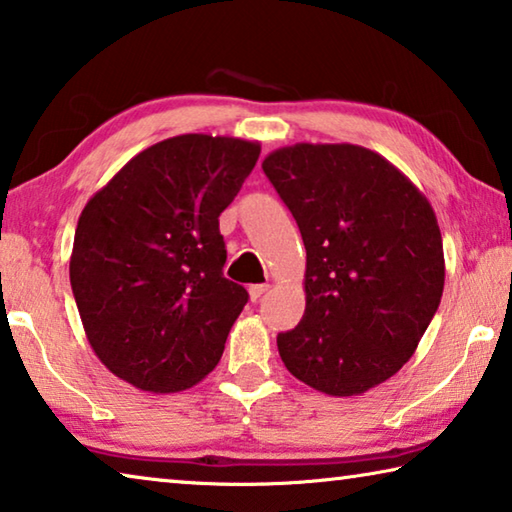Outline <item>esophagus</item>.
<instances>
[{"mask_svg":"<svg viewBox=\"0 0 512 512\" xmlns=\"http://www.w3.org/2000/svg\"><path fill=\"white\" fill-rule=\"evenodd\" d=\"M268 289H271V287H268V284H253V287L248 289V293H250V300L257 302L259 298L264 296V293H266Z\"/></svg>","mask_w":512,"mask_h":512,"instance_id":"34e87169","label":"esophagus"}]
</instances>
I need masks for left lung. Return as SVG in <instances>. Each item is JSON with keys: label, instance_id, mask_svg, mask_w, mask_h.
Listing matches in <instances>:
<instances>
[{"label": "left lung", "instance_id": "left-lung-1", "mask_svg": "<svg viewBox=\"0 0 512 512\" xmlns=\"http://www.w3.org/2000/svg\"><path fill=\"white\" fill-rule=\"evenodd\" d=\"M262 169L307 250L305 316L277 334L293 377L334 397L384 384L413 357L445 287L433 207L395 164L357 144H293Z\"/></svg>", "mask_w": 512, "mask_h": 512}]
</instances>
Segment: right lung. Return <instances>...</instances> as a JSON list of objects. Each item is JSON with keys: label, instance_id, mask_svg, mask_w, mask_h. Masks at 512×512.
I'll use <instances>...</instances> for the list:
<instances>
[{"label": "right lung", "instance_id": "add662e5", "mask_svg": "<svg viewBox=\"0 0 512 512\" xmlns=\"http://www.w3.org/2000/svg\"><path fill=\"white\" fill-rule=\"evenodd\" d=\"M262 146L187 133L128 160L83 207L69 282L85 336L112 375L178 393L219 363L248 302L225 280L219 216Z\"/></svg>", "mask_w": 512, "mask_h": 512}]
</instances>
